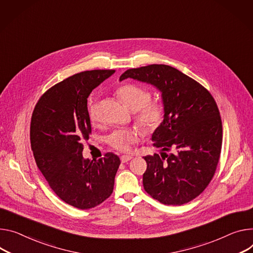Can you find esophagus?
<instances>
[{
	"label": "esophagus",
	"mask_w": 253,
	"mask_h": 253,
	"mask_svg": "<svg viewBox=\"0 0 253 253\" xmlns=\"http://www.w3.org/2000/svg\"><path fill=\"white\" fill-rule=\"evenodd\" d=\"M131 158H132V156H131V155H122V156L120 157L121 162H122L123 164H125V163H128Z\"/></svg>",
	"instance_id": "1"
}]
</instances>
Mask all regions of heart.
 <instances>
[{"label":"heart","instance_id":"b5f03b06","mask_svg":"<svg viewBox=\"0 0 253 253\" xmlns=\"http://www.w3.org/2000/svg\"><path fill=\"white\" fill-rule=\"evenodd\" d=\"M116 94L122 103L130 110L135 112L134 120L144 133L154 132L165 119V106L160 100H150V90L144 86L126 84L117 88ZM98 103L94 102L88 106L89 118L96 121ZM141 132L138 128L116 129L107 137V143L114 149L119 151H129L132 146L138 142Z\"/></svg>","mask_w":253,"mask_h":253}]
</instances>
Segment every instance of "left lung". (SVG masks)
Returning a JSON list of instances; mask_svg holds the SVG:
<instances>
[{"mask_svg": "<svg viewBox=\"0 0 253 253\" xmlns=\"http://www.w3.org/2000/svg\"><path fill=\"white\" fill-rule=\"evenodd\" d=\"M128 78L156 86L165 106V119L151 138L163 152L144 156V190L165 205L189 203L208 187L219 163L223 129L218 106L208 89L169 65L130 68L120 81Z\"/></svg>", "mask_w": 253, "mask_h": 253, "instance_id": "1", "label": "left lung"}]
</instances>
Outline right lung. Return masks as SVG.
<instances>
[{"mask_svg":"<svg viewBox=\"0 0 253 253\" xmlns=\"http://www.w3.org/2000/svg\"><path fill=\"white\" fill-rule=\"evenodd\" d=\"M114 73L95 70L67 78L45 91L32 113L30 142L36 165L51 190L81 210L111 196L121 164L112 152L98 160L83 157V143L91 133L87 98Z\"/></svg>","mask_w":253,"mask_h":253,"instance_id":"obj_1","label":"right lung"}]
</instances>
